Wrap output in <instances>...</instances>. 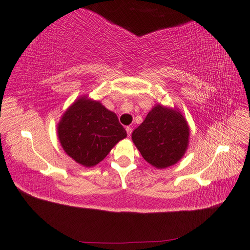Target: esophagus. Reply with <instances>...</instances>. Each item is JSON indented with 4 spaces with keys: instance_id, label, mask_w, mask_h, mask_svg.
<instances>
[{
    "instance_id": "1",
    "label": "esophagus",
    "mask_w": 250,
    "mask_h": 250,
    "mask_svg": "<svg viewBox=\"0 0 250 250\" xmlns=\"http://www.w3.org/2000/svg\"><path fill=\"white\" fill-rule=\"evenodd\" d=\"M126 131H127L128 137H130V135H131V132H132V128H131V127H129V126H127V127H126Z\"/></svg>"
}]
</instances>
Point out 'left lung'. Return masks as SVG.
I'll return each instance as SVG.
<instances>
[{
	"label": "left lung",
	"instance_id": "obj_1",
	"mask_svg": "<svg viewBox=\"0 0 250 250\" xmlns=\"http://www.w3.org/2000/svg\"><path fill=\"white\" fill-rule=\"evenodd\" d=\"M188 138L190 128L181 112L161 104L148 112L131 135L144 160L157 169L180 161L188 149Z\"/></svg>",
	"mask_w": 250,
	"mask_h": 250
}]
</instances>
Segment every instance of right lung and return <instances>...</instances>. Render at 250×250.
Segmentation results:
<instances>
[{
  "instance_id": "obj_1",
  "label": "right lung",
  "mask_w": 250,
  "mask_h": 250,
  "mask_svg": "<svg viewBox=\"0 0 250 250\" xmlns=\"http://www.w3.org/2000/svg\"><path fill=\"white\" fill-rule=\"evenodd\" d=\"M57 135L64 152L89 168L103 161L127 133L115 112L99 101L81 97L63 113Z\"/></svg>"
}]
</instances>
